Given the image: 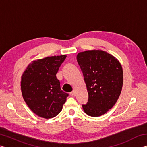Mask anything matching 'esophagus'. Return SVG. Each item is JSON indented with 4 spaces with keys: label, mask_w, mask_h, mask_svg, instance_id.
I'll return each mask as SVG.
<instances>
[{
    "label": "esophagus",
    "mask_w": 147,
    "mask_h": 147,
    "mask_svg": "<svg viewBox=\"0 0 147 147\" xmlns=\"http://www.w3.org/2000/svg\"><path fill=\"white\" fill-rule=\"evenodd\" d=\"M70 95L71 96H73V97H74V96H76V92H75V91H73L72 92H71Z\"/></svg>",
    "instance_id": "1"
}]
</instances>
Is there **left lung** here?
<instances>
[{
  "label": "left lung",
  "mask_w": 147,
  "mask_h": 147,
  "mask_svg": "<svg viewBox=\"0 0 147 147\" xmlns=\"http://www.w3.org/2000/svg\"><path fill=\"white\" fill-rule=\"evenodd\" d=\"M88 92V102L82 105L87 115L100 117L115 105L123 84L121 64L115 56L102 50L77 54Z\"/></svg>",
  "instance_id": "obj_1"
}]
</instances>
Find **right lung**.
<instances>
[{
  "label": "right lung",
  "instance_id": "right-lung-1",
  "mask_svg": "<svg viewBox=\"0 0 147 147\" xmlns=\"http://www.w3.org/2000/svg\"><path fill=\"white\" fill-rule=\"evenodd\" d=\"M66 55L49 56L32 61L21 76L24 102L40 117L53 118L61 111L69 94L61 89L56 74Z\"/></svg>",
  "mask_w": 147,
  "mask_h": 147
}]
</instances>
